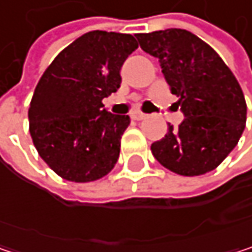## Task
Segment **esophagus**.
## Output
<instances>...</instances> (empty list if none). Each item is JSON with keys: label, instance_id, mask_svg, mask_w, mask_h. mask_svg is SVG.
I'll use <instances>...</instances> for the list:
<instances>
[{"label": "esophagus", "instance_id": "1", "mask_svg": "<svg viewBox=\"0 0 252 252\" xmlns=\"http://www.w3.org/2000/svg\"><path fill=\"white\" fill-rule=\"evenodd\" d=\"M146 114H143V112H140V111H132L131 112V118L132 120H135V121H141V120H146Z\"/></svg>", "mask_w": 252, "mask_h": 252}]
</instances>
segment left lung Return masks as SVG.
<instances>
[{"mask_svg":"<svg viewBox=\"0 0 252 252\" xmlns=\"http://www.w3.org/2000/svg\"><path fill=\"white\" fill-rule=\"evenodd\" d=\"M141 49L159 60L184 121L152 144V153L178 175L216 169L238 144L247 103L238 80L218 52L194 33L166 29L135 34Z\"/></svg>","mask_w":252,"mask_h":252,"instance_id":"8db88e82","label":"left lung"}]
</instances>
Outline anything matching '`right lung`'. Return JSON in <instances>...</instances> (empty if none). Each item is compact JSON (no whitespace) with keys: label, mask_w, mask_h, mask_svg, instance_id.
Segmentation results:
<instances>
[{"label":"right lung","mask_w":252,"mask_h":252,"mask_svg":"<svg viewBox=\"0 0 252 252\" xmlns=\"http://www.w3.org/2000/svg\"><path fill=\"white\" fill-rule=\"evenodd\" d=\"M138 48L126 33L93 30L63 49L40 77L29 131L39 156L61 178L90 182L108 175L118 158L128 115L103 109L121 84V67Z\"/></svg>","instance_id":"right-lung-1"}]
</instances>
